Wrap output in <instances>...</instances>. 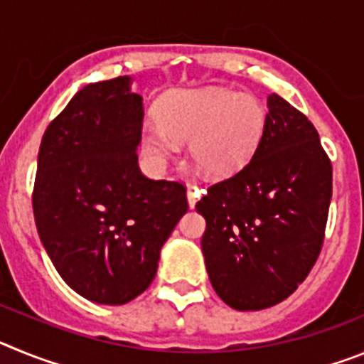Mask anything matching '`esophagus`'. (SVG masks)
Wrapping results in <instances>:
<instances>
[{
    "label": "esophagus",
    "instance_id": "34e87169",
    "mask_svg": "<svg viewBox=\"0 0 364 364\" xmlns=\"http://www.w3.org/2000/svg\"><path fill=\"white\" fill-rule=\"evenodd\" d=\"M200 198V189L198 188H188V204L189 208H195L197 200Z\"/></svg>",
    "mask_w": 364,
    "mask_h": 364
}]
</instances>
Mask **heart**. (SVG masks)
<instances>
[{"instance_id":"1","label":"heart","mask_w":364,"mask_h":364,"mask_svg":"<svg viewBox=\"0 0 364 364\" xmlns=\"http://www.w3.org/2000/svg\"><path fill=\"white\" fill-rule=\"evenodd\" d=\"M260 100L224 87L178 89L162 98L159 120L142 125V147L154 166H164L188 140V151L213 178L239 173L255 154L264 133Z\"/></svg>"}]
</instances>
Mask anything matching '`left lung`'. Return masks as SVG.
<instances>
[{
	"label": "left lung",
	"instance_id": "8db88e82",
	"mask_svg": "<svg viewBox=\"0 0 364 364\" xmlns=\"http://www.w3.org/2000/svg\"><path fill=\"white\" fill-rule=\"evenodd\" d=\"M332 200V162L319 133L279 95L268 96L253 159L197 202L202 253L228 306L264 310L290 297L319 257Z\"/></svg>",
	"mask_w": 364,
	"mask_h": 364
}]
</instances>
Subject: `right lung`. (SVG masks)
Instances as JSON below:
<instances>
[{
  "mask_svg": "<svg viewBox=\"0 0 364 364\" xmlns=\"http://www.w3.org/2000/svg\"><path fill=\"white\" fill-rule=\"evenodd\" d=\"M142 120V96L118 76L76 92L41 138L38 235L63 281L98 304H125L149 288L188 211L184 184L140 171Z\"/></svg>",
  "mask_w": 364,
  "mask_h": 364,
  "instance_id": "right-lung-1",
  "label": "right lung"
}]
</instances>
